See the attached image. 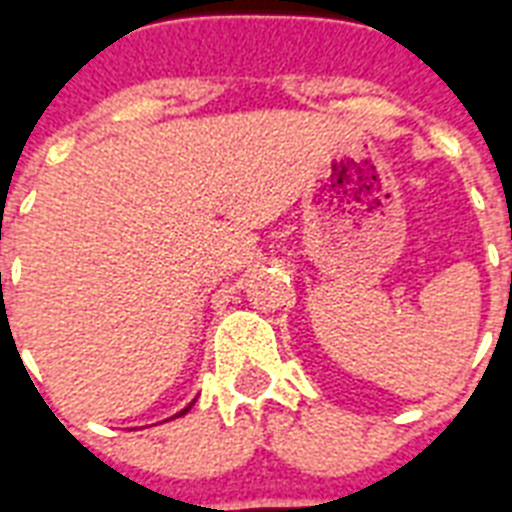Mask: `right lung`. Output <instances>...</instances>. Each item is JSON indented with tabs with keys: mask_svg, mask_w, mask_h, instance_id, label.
Returning a JSON list of instances; mask_svg holds the SVG:
<instances>
[{
	"mask_svg": "<svg viewBox=\"0 0 512 512\" xmlns=\"http://www.w3.org/2000/svg\"><path fill=\"white\" fill-rule=\"evenodd\" d=\"M186 411H189V408H184V411H181V414H186ZM181 414H178V417H181Z\"/></svg>",
	"mask_w": 512,
	"mask_h": 512,
	"instance_id": "obj_1",
	"label": "right lung"
}]
</instances>
